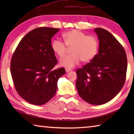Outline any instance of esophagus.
Wrapping results in <instances>:
<instances>
[{
  "instance_id": "obj_1",
  "label": "esophagus",
  "mask_w": 134,
  "mask_h": 134,
  "mask_svg": "<svg viewBox=\"0 0 134 134\" xmlns=\"http://www.w3.org/2000/svg\"><path fill=\"white\" fill-rule=\"evenodd\" d=\"M72 69H69V68H65V71L66 72H69L70 71H71Z\"/></svg>"
}]
</instances>
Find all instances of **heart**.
Segmentation results:
<instances>
[{"label":"heart","instance_id":"heart-1","mask_svg":"<svg viewBox=\"0 0 134 134\" xmlns=\"http://www.w3.org/2000/svg\"><path fill=\"white\" fill-rule=\"evenodd\" d=\"M64 42L55 38L51 42V48L60 58L66 54L68 47L72 48L70 55L65 57L60 62L62 66L72 68L79 64L81 61L89 63L96 57L99 48L98 39L93 35L77 29H72L63 35Z\"/></svg>","mask_w":134,"mask_h":134}]
</instances>
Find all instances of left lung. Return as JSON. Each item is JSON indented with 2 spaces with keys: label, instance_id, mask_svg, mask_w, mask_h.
<instances>
[{
  "label": "left lung",
  "instance_id": "8db88e82",
  "mask_svg": "<svg viewBox=\"0 0 134 134\" xmlns=\"http://www.w3.org/2000/svg\"><path fill=\"white\" fill-rule=\"evenodd\" d=\"M99 40L98 54L87 64L76 70L79 94L86 102L99 105L116 96L125 82V51L109 32L94 29Z\"/></svg>",
  "mask_w": 134,
  "mask_h": 134
}]
</instances>
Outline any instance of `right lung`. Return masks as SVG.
I'll use <instances>...</instances> for the list:
<instances>
[{
    "mask_svg": "<svg viewBox=\"0 0 134 134\" xmlns=\"http://www.w3.org/2000/svg\"><path fill=\"white\" fill-rule=\"evenodd\" d=\"M58 28L40 27L22 38L10 61V72L15 89L29 103L42 105L53 98L58 79L65 73L57 63L51 48V38Z\"/></svg>",
    "mask_w": 134,
    "mask_h": 134,
    "instance_id": "obj_1",
    "label": "right lung"
}]
</instances>
